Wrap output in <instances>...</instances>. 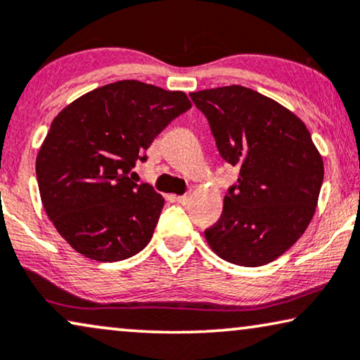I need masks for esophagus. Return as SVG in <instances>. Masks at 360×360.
I'll return each mask as SVG.
<instances>
[{
	"label": "esophagus",
	"instance_id": "34e87169",
	"mask_svg": "<svg viewBox=\"0 0 360 360\" xmlns=\"http://www.w3.org/2000/svg\"><path fill=\"white\" fill-rule=\"evenodd\" d=\"M177 202L179 204H188L189 202V199H191V195L189 194H184V195H177V198H174Z\"/></svg>",
	"mask_w": 360,
	"mask_h": 360
}]
</instances>
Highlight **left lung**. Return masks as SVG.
<instances>
[{
    "mask_svg": "<svg viewBox=\"0 0 360 360\" xmlns=\"http://www.w3.org/2000/svg\"><path fill=\"white\" fill-rule=\"evenodd\" d=\"M211 126L219 154L239 167L219 221L204 231L227 262H272L307 229L319 199L324 162L304 122L274 99L244 86L191 93Z\"/></svg>",
    "mask_w": 360,
    "mask_h": 360,
    "instance_id": "8db88e82",
    "label": "left lung"
}]
</instances>
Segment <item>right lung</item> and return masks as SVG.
Returning a JSON list of instances; mask_svg holds the SVG:
<instances>
[{
    "label": "right lung",
    "mask_w": 360,
    "mask_h": 360,
    "mask_svg": "<svg viewBox=\"0 0 360 360\" xmlns=\"http://www.w3.org/2000/svg\"><path fill=\"white\" fill-rule=\"evenodd\" d=\"M189 108L183 91L124 79L89 91L54 117L36 177L44 211L76 252L116 262L146 248L165 199L129 172Z\"/></svg>",
    "instance_id": "add662e5"
}]
</instances>
